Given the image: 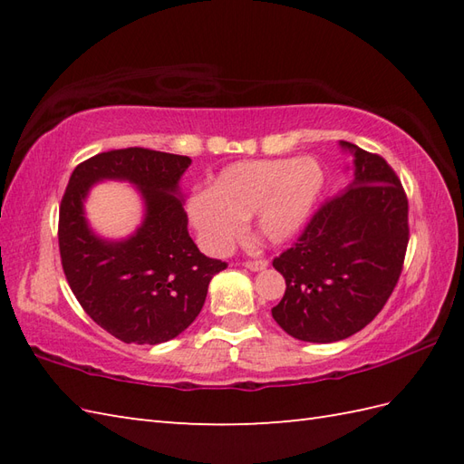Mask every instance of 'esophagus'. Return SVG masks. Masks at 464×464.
<instances>
[{"mask_svg":"<svg viewBox=\"0 0 464 464\" xmlns=\"http://www.w3.org/2000/svg\"><path fill=\"white\" fill-rule=\"evenodd\" d=\"M267 261L265 259H255V261H247L245 263V267H247L249 271H263V269H267Z\"/></svg>","mask_w":464,"mask_h":464,"instance_id":"1","label":"esophagus"}]
</instances>
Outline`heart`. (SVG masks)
<instances>
[{"label": "heart", "instance_id": "obj_1", "mask_svg": "<svg viewBox=\"0 0 464 464\" xmlns=\"http://www.w3.org/2000/svg\"><path fill=\"white\" fill-rule=\"evenodd\" d=\"M323 185V167L311 157L239 161L225 167L209 191L193 197L189 217L211 253L229 249L253 215L257 239L283 245L307 225Z\"/></svg>", "mask_w": 464, "mask_h": 464}]
</instances>
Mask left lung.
Returning <instances> with one entry per match:
<instances>
[{
    "instance_id": "obj_1",
    "label": "left lung",
    "mask_w": 464,
    "mask_h": 464,
    "mask_svg": "<svg viewBox=\"0 0 464 464\" xmlns=\"http://www.w3.org/2000/svg\"><path fill=\"white\" fill-rule=\"evenodd\" d=\"M353 153V181L311 217L291 249L273 259L285 295L271 309L291 337L334 343L377 317L399 281L409 243V201L381 155Z\"/></svg>"
}]
</instances>
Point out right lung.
Returning <instances> with one entry per match:
<instances>
[{"label": "right lung", "mask_w": 464, "mask_h": 464, "mask_svg": "<svg viewBox=\"0 0 464 464\" xmlns=\"http://www.w3.org/2000/svg\"><path fill=\"white\" fill-rule=\"evenodd\" d=\"M189 165L185 155L127 147L92 157L69 177L57 233L63 273L83 311L123 343L175 339L227 267L205 257L187 231L179 181ZM105 179L130 180L144 199V221L127 240H103L84 219L82 201Z\"/></svg>", "instance_id": "right-lung-1"}]
</instances>
